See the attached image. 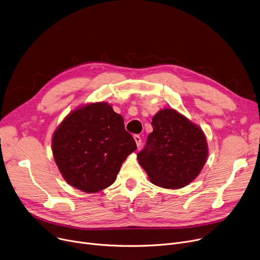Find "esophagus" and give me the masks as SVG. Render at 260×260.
<instances>
[{"instance_id":"34e87169","label":"esophagus","mask_w":260,"mask_h":260,"mask_svg":"<svg viewBox=\"0 0 260 260\" xmlns=\"http://www.w3.org/2000/svg\"><path fill=\"white\" fill-rule=\"evenodd\" d=\"M134 139L136 141V144H137V146L139 147L141 145V137H140V136L139 135H135L134 136Z\"/></svg>"}]
</instances>
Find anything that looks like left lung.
Returning <instances> with one entry per match:
<instances>
[{"label": "left lung", "mask_w": 260, "mask_h": 260, "mask_svg": "<svg viewBox=\"0 0 260 260\" xmlns=\"http://www.w3.org/2000/svg\"><path fill=\"white\" fill-rule=\"evenodd\" d=\"M138 161L154 184L166 188H180L192 182L208 157L204 134L175 109L166 108L152 120Z\"/></svg>", "instance_id": "8db88e82"}]
</instances>
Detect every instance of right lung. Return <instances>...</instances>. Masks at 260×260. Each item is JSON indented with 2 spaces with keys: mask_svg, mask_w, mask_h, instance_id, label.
Segmentation results:
<instances>
[{
  "mask_svg": "<svg viewBox=\"0 0 260 260\" xmlns=\"http://www.w3.org/2000/svg\"><path fill=\"white\" fill-rule=\"evenodd\" d=\"M136 149L124 120L104 102L68 115L52 137V154L63 178L86 193L112 185L122 163Z\"/></svg>",
  "mask_w": 260,
  "mask_h": 260,
  "instance_id": "obj_1",
  "label": "right lung"
}]
</instances>
